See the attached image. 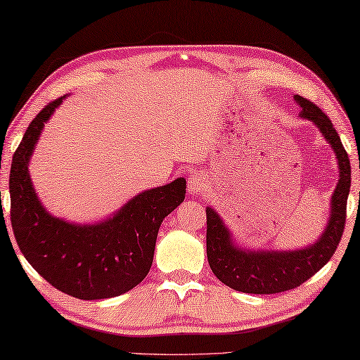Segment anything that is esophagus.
<instances>
[{"instance_id": "obj_1", "label": "esophagus", "mask_w": 360, "mask_h": 360, "mask_svg": "<svg viewBox=\"0 0 360 360\" xmlns=\"http://www.w3.org/2000/svg\"><path fill=\"white\" fill-rule=\"evenodd\" d=\"M204 188H207V179H205L201 172L191 174L188 176V191L191 194H198L199 191H202Z\"/></svg>"}]
</instances>
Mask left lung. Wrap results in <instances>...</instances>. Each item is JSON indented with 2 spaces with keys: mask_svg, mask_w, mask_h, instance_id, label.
Returning <instances> with one entry per match:
<instances>
[{
  "mask_svg": "<svg viewBox=\"0 0 360 360\" xmlns=\"http://www.w3.org/2000/svg\"><path fill=\"white\" fill-rule=\"evenodd\" d=\"M302 107L300 116L313 121L337 155L340 179L335 188L330 217L321 238L298 250H247L236 247L225 223L207 207V260L212 273L238 292L279 293L302 285L326 266L343 236L347 194L351 188V164L338 132L323 111L302 96L293 97Z\"/></svg>",
  "mask_w": 360,
  "mask_h": 360,
  "instance_id": "8db88e82",
  "label": "left lung"
}]
</instances>
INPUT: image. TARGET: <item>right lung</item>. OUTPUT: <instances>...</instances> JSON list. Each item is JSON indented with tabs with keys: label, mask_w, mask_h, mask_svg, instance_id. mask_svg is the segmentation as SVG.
Wrapping results in <instances>:
<instances>
[{
	"label": "right lung",
	"mask_w": 360,
	"mask_h": 360,
	"mask_svg": "<svg viewBox=\"0 0 360 360\" xmlns=\"http://www.w3.org/2000/svg\"><path fill=\"white\" fill-rule=\"evenodd\" d=\"M63 98L39 111L14 153L11 225L23 257L57 290L79 300L117 297L148 274L159 226L184 202L186 180L141 191L115 215L94 225L52 217L34 193L28 162L41 131Z\"/></svg>",
	"instance_id": "add662e5"
}]
</instances>
